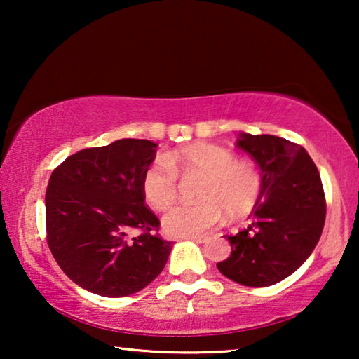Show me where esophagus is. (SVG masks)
Masks as SVG:
<instances>
[{"label":"esophagus","instance_id":"34e87169","mask_svg":"<svg viewBox=\"0 0 359 359\" xmlns=\"http://www.w3.org/2000/svg\"><path fill=\"white\" fill-rule=\"evenodd\" d=\"M190 241H193V242H196V244H204L205 241H208V238H205V236H191V238H188Z\"/></svg>","mask_w":359,"mask_h":359}]
</instances>
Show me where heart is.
<instances>
[{
  "label": "heart",
  "instance_id": "1",
  "mask_svg": "<svg viewBox=\"0 0 359 359\" xmlns=\"http://www.w3.org/2000/svg\"><path fill=\"white\" fill-rule=\"evenodd\" d=\"M203 175L198 198L201 203L177 205L163 217V229L171 238L199 236L220 222L222 209L228 217L250 210L261 191L257 168L239 161L233 151L217 144L196 142L163 155L145 169L142 191L156 210H166L177 199V175Z\"/></svg>",
  "mask_w": 359,
  "mask_h": 359
}]
</instances>
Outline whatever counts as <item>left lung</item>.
Wrapping results in <instances>:
<instances>
[{"mask_svg":"<svg viewBox=\"0 0 359 359\" xmlns=\"http://www.w3.org/2000/svg\"><path fill=\"white\" fill-rule=\"evenodd\" d=\"M236 145L259 166L261 191L248 217L250 224L224 236L231 257L217 267L244 287H269L299 269L318 244L326 217L323 185L301 145L248 133H241Z\"/></svg>","mask_w":359,"mask_h":359,"instance_id":"left-lung-1","label":"left lung"}]
</instances>
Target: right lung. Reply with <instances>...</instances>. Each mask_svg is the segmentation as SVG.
I'll return each instance as SVG.
<instances>
[{
    "label": "right lung",
    "instance_id": "add662e5",
    "mask_svg": "<svg viewBox=\"0 0 359 359\" xmlns=\"http://www.w3.org/2000/svg\"><path fill=\"white\" fill-rule=\"evenodd\" d=\"M155 149L147 139H118L77 151L50 175L47 244L65 274L90 293L135 294L165 269L172 242L154 234L160 220L142 191ZM133 229L143 233L130 240Z\"/></svg>",
    "mask_w": 359,
    "mask_h": 359
}]
</instances>
